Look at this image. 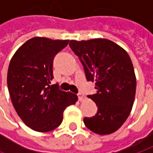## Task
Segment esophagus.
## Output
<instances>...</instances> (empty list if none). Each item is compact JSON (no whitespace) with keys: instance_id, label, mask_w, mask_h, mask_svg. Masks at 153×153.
<instances>
[{"instance_id":"1","label":"esophagus","mask_w":153,"mask_h":153,"mask_svg":"<svg viewBox=\"0 0 153 153\" xmlns=\"http://www.w3.org/2000/svg\"><path fill=\"white\" fill-rule=\"evenodd\" d=\"M78 97H79V100L80 102H84V101L86 99V97H85L84 94H82V93H79V94H78Z\"/></svg>"}]
</instances>
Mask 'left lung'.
Listing matches in <instances>:
<instances>
[{
	"instance_id": "1",
	"label": "left lung",
	"mask_w": 153,
	"mask_h": 153,
	"mask_svg": "<svg viewBox=\"0 0 153 153\" xmlns=\"http://www.w3.org/2000/svg\"><path fill=\"white\" fill-rule=\"evenodd\" d=\"M69 46L79 57L88 81L95 82L97 93L88 96L97 113L85 118L88 129L101 135L114 133L128 119L134 104L136 78L127 51L104 38L71 40Z\"/></svg>"
}]
</instances>
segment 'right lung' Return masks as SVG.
Wrapping results in <instances>:
<instances>
[{
    "label": "right lung",
    "mask_w": 153,
    "mask_h": 153,
    "mask_svg": "<svg viewBox=\"0 0 153 153\" xmlns=\"http://www.w3.org/2000/svg\"><path fill=\"white\" fill-rule=\"evenodd\" d=\"M68 40L34 37L13 56L7 71V86L16 112L24 124L38 132L57 128L67 107L78 97L51 85L53 59L68 44Z\"/></svg>",
    "instance_id": "add662e5"
}]
</instances>
